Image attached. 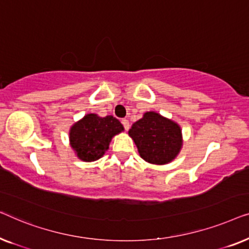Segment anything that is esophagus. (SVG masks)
<instances>
[{
	"mask_svg": "<svg viewBox=\"0 0 249 249\" xmlns=\"http://www.w3.org/2000/svg\"><path fill=\"white\" fill-rule=\"evenodd\" d=\"M122 124H123L126 131H127V129L129 128V122L127 120H122Z\"/></svg>",
	"mask_w": 249,
	"mask_h": 249,
	"instance_id": "obj_1",
	"label": "esophagus"
}]
</instances>
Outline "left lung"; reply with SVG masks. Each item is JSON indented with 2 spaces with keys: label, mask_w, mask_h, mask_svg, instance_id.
Returning <instances> with one entry per match:
<instances>
[{
  "label": "left lung",
  "mask_w": 249,
  "mask_h": 249,
  "mask_svg": "<svg viewBox=\"0 0 249 249\" xmlns=\"http://www.w3.org/2000/svg\"><path fill=\"white\" fill-rule=\"evenodd\" d=\"M128 134L134 140L141 158L153 164L171 162L183 145L179 125L156 111H146L132 125Z\"/></svg>",
  "instance_id": "left-lung-1"
}]
</instances>
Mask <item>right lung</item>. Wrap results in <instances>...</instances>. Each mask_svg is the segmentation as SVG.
Listing matches in <instances>:
<instances>
[{"label":"right lung","instance_id":"1","mask_svg":"<svg viewBox=\"0 0 249 249\" xmlns=\"http://www.w3.org/2000/svg\"><path fill=\"white\" fill-rule=\"evenodd\" d=\"M122 131L124 127L117 118L88 114L70 129V143L80 159L90 162L101 158L113 136Z\"/></svg>","mask_w":249,"mask_h":249}]
</instances>
